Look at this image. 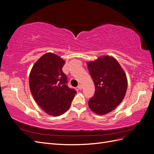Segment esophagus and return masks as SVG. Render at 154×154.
<instances>
[{
    "instance_id": "esophagus-1",
    "label": "esophagus",
    "mask_w": 154,
    "mask_h": 154,
    "mask_svg": "<svg viewBox=\"0 0 154 154\" xmlns=\"http://www.w3.org/2000/svg\"><path fill=\"white\" fill-rule=\"evenodd\" d=\"M77 88H78V89H80V90H81L82 88V85H81V84H80V85H78V87H77Z\"/></svg>"
}]
</instances>
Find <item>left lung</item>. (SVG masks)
Listing matches in <instances>:
<instances>
[{
    "label": "left lung",
    "instance_id": "8db88e82",
    "mask_svg": "<svg viewBox=\"0 0 154 154\" xmlns=\"http://www.w3.org/2000/svg\"><path fill=\"white\" fill-rule=\"evenodd\" d=\"M87 63L95 85L94 95L88 101V106L93 112L105 115L124 99L128 85L127 76L117 60L110 56Z\"/></svg>",
    "mask_w": 154,
    "mask_h": 154
}]
</instances>
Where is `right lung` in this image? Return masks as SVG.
<instances>
[{
  "mask_svg": "<svg viewBox=\"0 0 154 154\" xmlns=\"http://www.w3.org/2000/svg\"><path fill=\"white\" fill-rule=\"evenodd\" d=\"M65 63L58 55L47 53L37 60L29 74L32 96L40 108L51 116L66 112L76 94L67 85V78L62 71Z\"/></svg>",
  "mask_w": 154,
  "mask_h": 154,
  "instance_id": "obj_1",
  "label": "right lung"
}]
</instances>
